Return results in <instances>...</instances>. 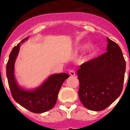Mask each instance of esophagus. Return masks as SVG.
<instances>
[{
	"mask_svg": "<svg viewBox=\"0 0 130 130\" xmlns=\"http://www.w3.org/2000/svg\"><path fill=\"white\" fill-rule=\"evenodd\" d=\"M69 75H71V76H74V75H75V71L73 70V69H71V70H70L69 72Z\"/></svg>",
	"mask_w": 130,
	"mask_h": 130,
	"instance_id": "34e87169",
	"label": "esophagus"
}]
</instances>
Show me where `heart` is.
Listing matches in <instances>:
<instances>
[{"label": "heart", "mask_w": 130, "mask_h": 130, "mask_svg": "<svg viewBox=\"0 0 130 130\" xmlns=\"http://www.w3.org/2000/svg\"><path fill=\"white\" fill-rule=\"evenodd\" d=\"M79 48L81 49H82L84 48H85V46H80ZM95 51H96V47H95L94 45L91 44L89 45L88 46V53L90 55H93V54L94 53Z\"/></svg>", "instance_id": "heart-1"}]
</instances>
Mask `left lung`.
<instances>
[{
	"label": "left lung",
	"mask_w": 130,
	"mask_h": 130,
	"mask_svg": "<svg viewBox=\"0 0 130 130\" xmlns=\"http://www.w3.org/2000/svg\"><path fill=\"white\" fill-rule=\"evenodd\" d=\"M107 52L80 65L77 71L79 99L86 108L103 111L120 96L125 61L119 45L107 38Z\"/></svg>",
	"instance_id": "1"
}]
</instances>
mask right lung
Instances as JSON below:
<instances>
[{
  "mask_svg": "<svg viewBox=\"0 0 130 130\" xmlns=\"http://www.w3.org/2000/svg\"><path fill=\"white\" fill-rule=\"evenodd\" d=\"M27 39L28 37L24 38L10 53L6 69L8 83L11 95L18 104L33 113H44L55 106L61 86L69 75L65 73L51 75L41 86L33 90H26L19 87L15 78L14 65L20 44Z\"/></svg>",
  "mask_w": 130,
  "mask_h": 130,
  "instance_id": "right-lung-1",
  "label": "right lung"
}]
</instances>
